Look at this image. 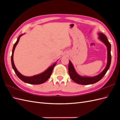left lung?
<instances>
[{"label":"left lung","instance_id":"1","mask_svg":"<svg viewBox=\"0 0 120 120\" xmlns=\"http://www.w3.org/2000/svg\"><path fill=\"white\" fill-rule=\"evenodd\" d=\"M99 38L101 41H102L107 47L108 51V61L105 70L101 72L100 74L94 77H81V76L78 75L75 70V68L72 64L71 63L69 60V64L68 67V71L70 77L72 80H73L76 83L78 84L82 85H90L93 83H96L102 79L104 76L106 74L107 71L110 68L111 62V45L110 43L109 42L108 40L104 34L102 33L99 34Z\"/></svg>","mask_w":120,"mask_h":120}]
</instances>
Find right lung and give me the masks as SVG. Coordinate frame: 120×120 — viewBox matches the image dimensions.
Listing matches in <instances>:
<instances>
[{"instance_id": "obj_1", "label": "right lung", "mask_w": 120, "mask_h": 120, "mask_svg": "<svg viewBox=\"0 0 120 120\" xmlns=\"http://www.w3.org/2000/svg\"><path fill=\"white\" fill-rule=\"evenodd\" d=\"M21 35H22L21 34L19 36V38H18L17 41H16V42L15 43H14V45H13V48L12 51L11 58L12 68L14 70V71H15V74L17 75V77H19L21 79V80L23 82H26V83H30V84H32V85L41 84V83H42L43 82H45L50 77V75H52L53 68L54 67V66H56V63L54 64L52 66H50L48 69H47V70L45 72H42V73H41V74L32 76V77H25V76L20 74L19 72V71L16 70L15 66H14V64L13 63V56L14 50V49H15V46L17 45V43L19 42V38Z\"/></svg>"}]
</instances>
